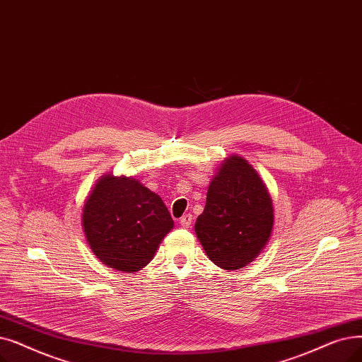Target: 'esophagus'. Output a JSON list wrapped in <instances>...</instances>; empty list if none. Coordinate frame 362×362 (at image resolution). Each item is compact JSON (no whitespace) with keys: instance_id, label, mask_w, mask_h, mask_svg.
<instances>
[{"instance_id":"1","label":"esophagus","mask_w":362,"mask_h":362,"mask_svg":"<svg viewBox=\"0 0 362 362\" xmlns=\"http://www.w3.org/2000/svg\"><path fill=\"white\" fill-rule=\"evenodd\" d=\"M179 223L183 226V228H189L191 223H192V214H185L180 217Z\"/></svg>"}]
</instances>
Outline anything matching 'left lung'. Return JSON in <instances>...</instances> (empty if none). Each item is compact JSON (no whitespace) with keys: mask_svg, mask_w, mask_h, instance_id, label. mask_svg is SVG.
Returning <instances> with one entry per match:
<instances>
[{"mask_svg":"<svg viewBox=\"0 0 362 362\" xmlns=\"http://www.w3.org/2000/svg\"><path fill=\"white\" fill-rule=\"evenodd\" d=\"M274 202L259 173L229 155L213 176L195 233L209 259L225 271L243 269L262 253L274 230Z\"/></svg>","mask_w":362,"mask_h":362,"instance_id":"1","label":"left lung"}]
</instances>
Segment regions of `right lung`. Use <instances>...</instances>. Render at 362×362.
I'll use <instances>...</instances> for the list:
<instances>
[{"mask_svg": "<svg viewBox=\"0 0 362 362\" xmlns=\"http://www.w3.org/2000/svg\"><path fill=\"white\" fill-rule=\"evenodd\" d=\"M81 225L94 256L133 274L153 259L175 222L160 195L133 176L106 173L84 201Z\"/></svg>", "mask_w": 362, "mask_h": 362, "instance_id": "add662e5", "label": "right lung"}]
</instances>
